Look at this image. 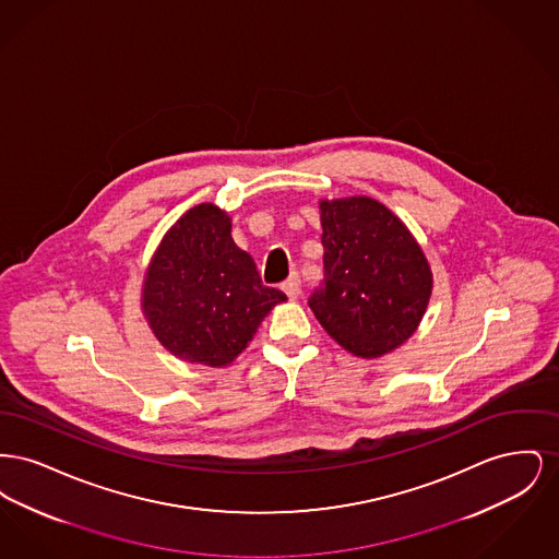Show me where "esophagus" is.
<instances>
[{"mask_svg": "<svg viewBox=\"0 0 559 559\" xmlns=\"http://www.w3.org/2000/svg\"><path fill=\"white\" fill-rule=\"evenodd\" d=\"M281 289L285 292V295H287L289 299H297V295H299V278H297V276L287 278V281L281 285Z\"/></svg>", "mask_w": 559, "mask_h": 559, "instance_id": "esophagus-1", "label": "esophagus"}]
</instances>
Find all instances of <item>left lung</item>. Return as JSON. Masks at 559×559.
I'll use <instances>...</instances> for the list:
<instances>
[{
	"label": "left lung",
	"instance_id": "obj_1",
	"mask_svg": "<svg viewBox=\"0 0 559 559\" xmlns=\"http://www.w3.org/2000/svg\"><path fill=\"white\" fill-rule=\"evenodd\" d=\"M324 283L310 308L358 358L402 346L426 314L433 274L399 215L371 197L320 199Z\"/></svg>",
	"mask_w": 559,
	"mask_h": 559
}]
</instances>
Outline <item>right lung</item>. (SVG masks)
Wrapping results in <instances>:
<instances>
[{"instance_id":"1","label":"right lung","mask_w":559,"mask_h":559,"mask_svg":"<svg viewBox=\"0 0 559 559\" xmlns=\"http://www.w3.org/2000/svg\"><path fill=\"white\" fill-rule=\"evenodd\" d=\"M233 219L213 203L188 210L160 239L144 272L140 308L176 358L228 367L287 295L264 287L253 258L233 240Z\"/></svg>"}]
</instances>
